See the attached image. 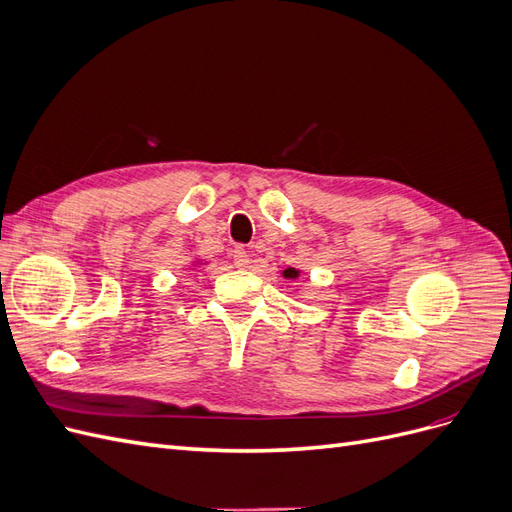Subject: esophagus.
I'll return each mask as SVG.
<instances>
[{
  "mask_svg": "<svg viewBox=\"0 0 512 512\" xmlns=\"http://www.w3.org/2000/svg\"><path fill=\"white\" fill-rule=\"evenodd\" d=\"M232 262H235V267H239V269H245L247 265H250V254H247L245 247L239 245L232 250Z\"/></svg>",
  "mask_w": 512,
  "mask_h": 512,
  "instance_id": "obj_1",
  "label": "esophagus"
}]
</instances>
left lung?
Listing matches in <instances>:
<instances>
[{
    "label": "left lung",
    "instance_id": "left-lung-1",
    "mask_svg": "<svg viewBox=\"0 0 512 512\" xmlns=\"http://www.w3.org/2000/svg\"><path fill=\"white\" fill-rule=\"evenodd\" d=\"M284 275H286V277H292V280H294V277L299 275V271H294V269H286V271H284Z\"/></svg>",
    "mask_w": 512,
    "mask_h": 512
}]
</instances>
